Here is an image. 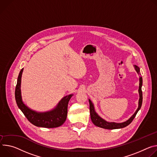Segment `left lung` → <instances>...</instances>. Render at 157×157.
<instances>
[{
	"instance_id": "8db88e82",
	"label": "left lung",
	"mask_w": 157,
	"mask_h": 157,
	"mask_svg": "<svg viewBox=\"0 0 157 157\" xmlns=\"http://www.w3.org/2000/svg\"><path fill=\"white\" fill-rule=\"evenodd\" d=\"M135 70L137 72L138 74L140 75V68L138 66H135ZM142 77H140V85H139V94H140V99H139V102H138V107L135 112V113L131 117V118L128 120L127 121H125L124 123H121V124H117V123H109L105 120H104L101 118H100L95 112L94 107L91 101L89 100V104H90V118L92 121L93 124L100 128H105V129H117V128H124L127 126H128L130 124H131L134 118L135 117L136 113H138V110L140 109L142 107V100H143V95H142Z\"/></svg>"
}]
</instances>
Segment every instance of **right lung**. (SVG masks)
I'll return each mask as SVG.
<instances>
[{
	"instance_id": "1",
	"label": "right lung",
	"mask_w": 157,
	"mask_h": 157,
	"mask_svg": "<svg viewBox=\"0 0 157 157\" xmlns=\"http://www.w3.org/2000/svg\"><path fill=\"white\" fill-rule=\"evenodd\" d=\"M23 68L21 71L15 86V98L17 106L31 124L37 127L44 128H56L62 125L67 118L68 101L73 95L63 98L54 110L48 112L37 113L26 107L22 101L21 82Z\"/></svg>"
}]
</instances>
